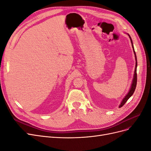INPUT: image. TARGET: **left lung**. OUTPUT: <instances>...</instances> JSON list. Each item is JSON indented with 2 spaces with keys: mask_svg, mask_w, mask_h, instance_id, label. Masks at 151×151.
I'll return each mask as SVG.
<instances>
[{
  "mask_svg": "<svg viewBox=\"0 0 151 151\" xmlns=\"http://www.w3.org/2000/svg\"><path fill=\"white\" fill-rule=\"evenodd\" d=\"M129 37L130 38V41H131V43H132V48H133V50H134V54H135V60H136V64H135V74H134V79H133V83H132V86H131V88L129 91V93H128L127 94L126 96L123 98L122 102L121 103V104L120 105V108L122 107L123 105L125 104V103L127 101V100L129 99L132 96V94H134V91L135 90V88H136V86H137V57H136V55H135V52L134 51V46H133V43H132V39H131V37L130 36V35H129Z\"/></svg>",
  "mask_w": 151,
  "mask_h": 151,
  "instance_id": "obj_1",
  "label": "left lung"
}]
</instances>
